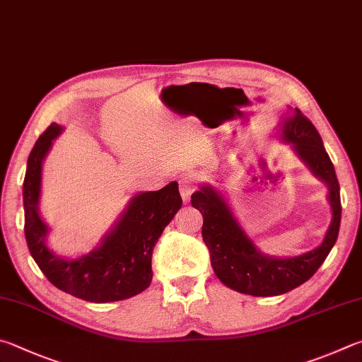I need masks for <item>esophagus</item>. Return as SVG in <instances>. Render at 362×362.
<instances>
[{
  "label": "esophagus",
  "instance_id": "34e87169",
  "mask_svg": "<svg viewBox=\"0 0 362 362\" xmlns=\"http://www.w3.org/2000/svg\"><path fill=\"white\" fill-rule=\"evenodd\" d=\"M180 192H181V197H182V202H189L192 197V194L195 192V189H197V186H195L194 180H191V177H181L180 182Z\"/></svg>",
  "mask_w": 362,
  "mask_h": 362
}]
</instances>
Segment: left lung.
<instances>
[{"label":"left lung","instance_id":"left-lung-1","mask_svg":"<svg viewBox=\"0 0 362 362\" xmlns=\"http://www.w3.org/2000/svg\"><path fill=\"white\" fill-rule=\"evenodd\" d=\"M281 138L294 149L313 173L329 186L332 206L331 227L318 248L302 256L275 259L261 255L232 216L229 206L211 186H204L192 195L191 204L204 216L202 237L210 251L216 276L226 286L238 293L269 297L280 296L300 286L315 275L337 242L341 204L340 186L334 165L322 146V139L307 116L297 110L283 124Z\"/></svg>","mask_w":362,"mask_h":362}]
</instances>
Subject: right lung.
<instances>
[{"label": "right lung", "instance_id": "1", "mask_svg": "<svg viewBox=\"0 0 362 362\" xmlns=\"http://www.w3.org/2000/svg\"><path fill=\"white\" fill-rule=\"evenodd\" d=\"M62 132L50 124L31 149L23 180L25 237L35 262L47 280L78 299L105 303L130 299L152 280V251L165 227L182 205L177 182L138 194L100 248L76 261L55 256L46 246L47 226L37 214L41 165L52 139Z\"/></svg>", "mask_w": 362, "mask_h": 362}]
</instances>
